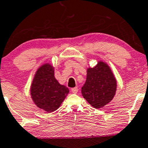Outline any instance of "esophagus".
I'll return each mask as SVG.
<instances>
[{"label": "esophagus", "instance_id": "34e87169", "mask_svg": "<svg viewBox=\"0 0 148 148\" xmlns=\"http://www.w3.org/2000/svg\"><path fill=\"white\" fill-rule=\"evenodd\" d=\"M71 92H72L73 94H76V93H77L78 92V89H77V87H73L71 89Z\"/></svg>", "mask_w": 148, "mask_h": 148}]
</instances>
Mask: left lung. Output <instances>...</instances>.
Returning <instances> with one entry per match:
<instances>
[{
    "mask_svg": "<svg viewBox=\"0 0 148 148\" xmlns=\"http://www.w3.org/2000/svg\"><path fill=\"white\" fill-rule=\"evenodd\" d=\"M117 90V80L108 64L99 61L94 68L87 69L86 82L82 95L95 108H101L113 99Z\"/></svg>",
    "mask_w": 148,
    "mask_h": 148,
    "instance_id": "1",
    "label": "left lung"
}]
</instances>
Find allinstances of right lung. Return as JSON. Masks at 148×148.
<instances>
[{"label": "right lung", "mask_w": 148, "mask_h": 148, "mask_svg": "<svg viewBox=\"0 0 148 148\" xmlns=\"http://www.w3.org/2000/svg\"><path fill=\"white\" fill-rule=\"evenodd\" d=\"M31 96L38 108L50 113L57 110L69 93L54 77V69L49 63L40 66L31 85Z\"/></svg>", "instance_id": "obj_1"}]
</instances>
